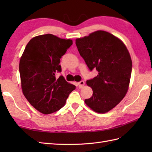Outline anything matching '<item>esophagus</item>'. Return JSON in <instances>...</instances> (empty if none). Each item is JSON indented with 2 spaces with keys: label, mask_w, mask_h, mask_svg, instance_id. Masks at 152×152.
Segmentation results:
<instances>
[{
  "label": "esophagus",
  "mask_w": 152,
  "mask_h": 152,
  "mask_svg": "<svg viewBox=\"0 0 152 152\" xmlns=\"http://www.w3.org/2000/svg\"><path fill=\"white\" fill-rule=\"evenodd\" d=\"M78 87L80 88H82L83 86H84V85H85V82H83V81H80V82H79L78 83Z\"/></svg>",
  "instance_id": "esophagus-1"
}]
</instances>
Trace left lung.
I'll return each mask as SVG.
<instances>
[{
    "label": "left lung",
    "instance_id": "1",
    "mask_svg": "<svg viewBox=\"0 0 152 152\" xmlns=\"http://www.w3.org/2000/svg\"><path fill=\"white\" fill-rule=\"evenodd\" d=\"M76 45L80 56L90 70L98 75L87 80L93 96L85 100L93 111L104 114L121 102L129 86L132 61L124 42L104 31H97L88 37L77 38Z\"/></svg>",
    "mask_w": 152,
    "mask_h": 152
}]
</instances>
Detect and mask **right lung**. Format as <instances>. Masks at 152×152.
Segmentation results:
<instances>
[{"instance_id":"obj_1","label":"right lung","mask_w":152,"mask_h":152,"mask_svg":"<svg viewBox=\"0 0 152 152\" xmlns=\"http://www.w3.org/2000/svg\"><path fill=\"white\" fill-rule=\"evenodd\" d=\"M72 40L46 34L28 42L19 62L22 91L30 104L44 114H50L64 106L76 86L68 83L61 72L60 59Z\"/></svg>"}]
</instances>
